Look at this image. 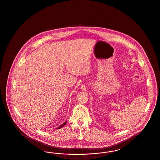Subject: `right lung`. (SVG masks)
I'll use <instances>...</instances> for the list:
<instances>
[{
    "label": "right lung",
    "instance_id": "1",
    "mask_svg": "<svg viewBox=\"0 0 160 160\" xmlns=\"http://www.w3.org/2000/svg\"><path fill=\"white\" fill-rule=\"evenodd\" d=\"M67 121H66V122H64V123H63V124H62V125H61V126H59V127H58V128H56V129H60V128H61L62 127H63L64 125H65V124L67 123Z\"/></svg>",
    "mask_w": 160,
    "mask_h": 160
}]
</instances>
